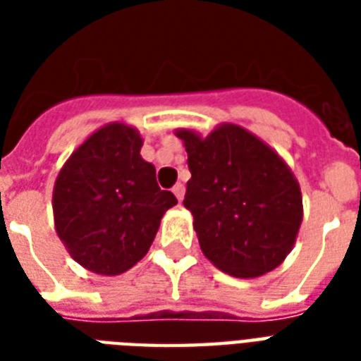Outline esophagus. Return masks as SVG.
<instances>
[{"label": "esophagus", "instance_id": "obj_1", "mask_svg": "<svg viewBox=\"0 0 361 361\" xmlns=\"http://www.w3.org/2000/svg\"><path fill=\"white\" fill-rule=\"evenodd\" d=\"M172 192H174L178 200H183V195H185V187H183V183H176V185L172 187Z\"/></svg>", "mask_w": 361, "mask_h": 361}]
</instances>
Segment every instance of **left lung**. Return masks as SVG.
<instances>
[{
	"instance_id": "left-lung-1",
	"label": "left lung",
	"mask_w": 361,
	"mask_h": 361,
	"mask_svg": "<svg viewBox=\"0 0 361 361\" xmlns=\"http://www.w3.org/2000/svg\"><path fill=\"white\" fill-rule=\"evenodd\" d=\"M191 180L183 206L204 257L234 277H258L292 251L302 225L300 183L288 164L240 125L223 123L206 138L178 129Z\"/></svg>"
}]
</instances>
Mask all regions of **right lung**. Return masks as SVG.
I'll use <instances>...</instances> for the list:
<instances>
[{
	"instance_id": "right-lung-1",
	"label": "right lung",
	"mask_w": 361,
	"mask_h": 361,
	"mask_svg": "<svg viewBox=\"0 0 361 361\" xmlns=\"http://www.w3.org/2000/svg\"><path fill=\"white\" fill-rule=\"evenodd\" d=\"M135 127L109 123L73 152L54 185V223L76 262L120 275L144 258L164 212L178 204L161 191L155 166L140 155Z\"/></svg>"
}]
</instances>
